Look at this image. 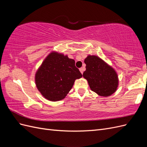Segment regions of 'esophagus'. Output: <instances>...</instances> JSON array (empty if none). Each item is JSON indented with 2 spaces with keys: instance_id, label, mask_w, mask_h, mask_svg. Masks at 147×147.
Returning a JSON list of instances; mask_svg holds the SVG:
<instances>
[{
  "instance_id": "obj_1",
  "label": "esophagus",
  "mask_w": 147,
  "mask_h": 147,
  "mask_svg": "<svg viewBox=\"0 0 147 147\" xmlns=\"http://www.w3.org/2000/svg\"><path fill=\"white\" fill-rule=\"evenodd\" d=\"M84 70H85V69H84V67H82L80 69V72L83 74V72L84 71Z\"/></svg>"
}]
</instances>
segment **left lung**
<instances>
[{"instance_id": "8db88e82", "label": "left lung", "mask_w": 147, "mask_h": 147, "mask_svg": "<svg viewBox=\"0 0 147 147\" xmlns=\"http://www.w3.org/2000/svg\"><path fill=\"white\" fill-rule=\"evenodd\" d=\"M84 62L86 70L83 76L92 91L100 96L108 97L117 91L118 77L112 66L95 55H88Z\"/></svg>"}]
</instances>
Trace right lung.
Instances as JSON below:
<instances>
[{"instance_id":"obj_1","label":"right lung","mask_w":147,"mask_h":147,"mask_svg":"<svg viewBox=\"0 0 147 147\" xmlns=\"http://www.w3.org/2000/svg\"><path fill=\"white\" fill-rule=\"evenodd\" d=\"M75 61L62 53L52 51L44 59L35 75L38 90L47 100H62L72 89L75 80L82 74Z\"/></svg>"}]
</instances>
